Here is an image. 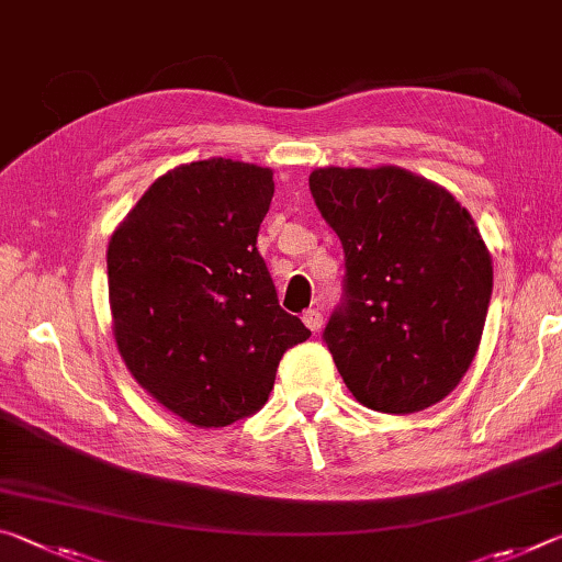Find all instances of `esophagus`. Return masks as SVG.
I'll return each mask as SVG.
<instances>
[{
  "instance_id": "esophagus-1",
  "label": "esophagus",
  "mask_w": 562,
  "mask_h": 562,
  "mask_svg": "<svg viewBox=\"0 0 562 562\" xmlns=\"http://www.w3.org/2000/svg\"><path fill=\"white\" fill-rule=\"evenodd\" d=\"M302 323L313 329V333H317V329L323 327V313H319V310H315V307H310V310H305V313H302Z\"/></svg>"
}]
</instances>
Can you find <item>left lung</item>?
<instances>
[{
  "instance_id": "left-lung-1",
  "label": "left lung",
  "mask_w": 562,
  "mask_h": 562,
  "mask_svg": "<svg viewBox=\"0 0 562 562\" xmlns=\"http://www.w3.org/2000/svg\"><path fill=\"white\" fill-rule=\"evenodd\" d=\"M310 192L345 252L323 340L347 390L390 415L440 403L475 358L493 295L470 212L400 167H319Z\"/></svg>"
}]
</instances>
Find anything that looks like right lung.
I'll use <instances>...</instances> for the list:
<instances>
[{
	"label": "right lung",
	"instance_id": "1",
	"mask_svg": "<svg viewBox=\"0 0 562 562\" xmlns=\"http://www.w3.org/2000/svg\"><path fill=\"white\" fill-rule=\"evenodd\" d=\"M272 169L202 159L169 169L106 247L114 340L169 413L225 427L260 409L282 355L310 329L288 315L257 252Z\"/></svg>",
	"mask_w": 562,
	"mask_h": 562
}]
</instances>
